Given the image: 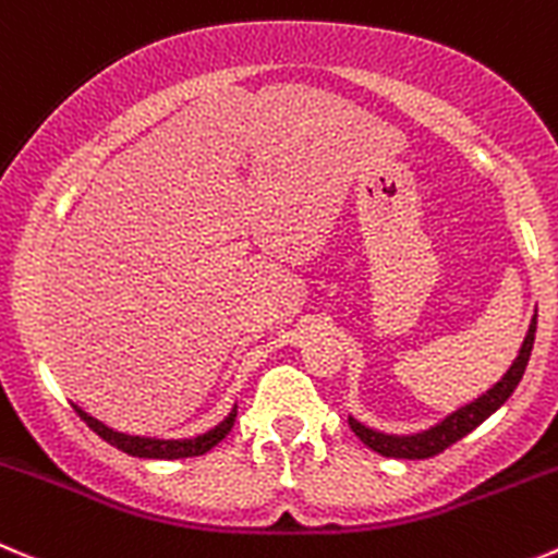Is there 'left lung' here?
<instances>
[{
	"label": "left lung",
	"instance_id": "8db88e82",
	"mask_svg": "<svg viewBox=\"0 0 558 558\" xmlns=\"http://www.w3.org/2000/svg\"><path fill=\"white\" fill-rule=\"evenodd\" d=\"M534 331H537V315L532 317V326H529L526 339H523L521 350H518V359H514L512 367L504 373V378L498 380L493 389H487L485 395L476 397L474 402L458 408V411L449 413L444 422L433 424L429 429H422V433H413V435H389V433H378V429L367 427V424H362L359 418L348 416L350 429H353V433L359 435V438L373 449V452L384 454V458L424 460L444 452L447 447L458 444L460 438H465L471 429L480 427L490 413H496L498 408L512 397V391L518 389V384H521L523 373H526L529 355H532V348H534Z\"/></svg>",
	"mask_w": 558,
	"mask_h": 558
}]
</instances>
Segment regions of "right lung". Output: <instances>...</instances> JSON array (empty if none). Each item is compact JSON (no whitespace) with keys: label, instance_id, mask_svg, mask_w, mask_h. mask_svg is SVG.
<instances>
[{"label":"right lung","instance_id":"1","mask_svg":"<svg viewBox=\"0 0 558 558\" xmlns=\"http://www.w3.org/2000/svg\"><path fill=\"white\" fill-rule=\"evenodd\" d=\"M73 408H76L78 416L87 422V427L95 429V433H98L106 444L117 447L120 452L131 454V458H147V460L199 458V454L210 452V449H214L219 441H225L227 433H230L232 424H235V416H238V405H235L230 411V416H227L225 422L216 424L214 429H208V433L196 435V438H180V441H163V438H142V435L117 433V429L106 427L104 422H98V418H93L89 413H84L78 405H73Z\"/></svg>","mask_w":558,"mask_h":558}]
</instances>
